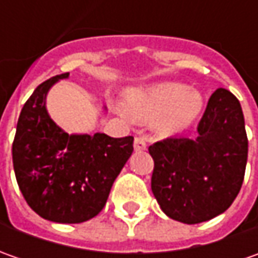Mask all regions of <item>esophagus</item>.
I'll return each instance as SVG.
<instances>
[{
	"label": "esophagus",
	"instance_id": "34e87169",
	"mask_svg": "<svg viewBox=\"0 0 258 258\" xmlns=\"http://www.w3.org/2000/svg\"><path fill=\"white\" fill-rule=\"evenodd\" d=\"M146 149V141L142 136L135 138V151H145Z\"/></svg>",
	"mask_w": 258,
	"mask_h": 258
}]
</instances>
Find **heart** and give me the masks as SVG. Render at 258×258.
Here are the masks:
<instances>
[{
  "instance_id": "b5f03b06",
  "label": "heart",
  "mask_w": 258,
  "mask_h": 258,
  "mask_svg": "<svg viewBox=\"0 0 258 258\" xmlns=\"http://www.w3.org/2000/svg\"><path fill=\"white\" fill-rule=\"evenodd\" d=\"M127 107L119 106L117 112L131 119L155 117L156 126L164 134H178L197 120L204 107V99L195 90L181 83L159 85L134 89L126 94Z\"/></svg>"
}]
</instances>
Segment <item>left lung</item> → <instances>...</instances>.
Returning <instances> with one entry per match:
<instances>
[{"mask_svg": "<svg viewBox=\"0 0 258 258\" xmlns=\"http://www.w3.org/2000/svg\"><path fill=\"white\" fill-rule=\"evenodd\" d=\"M197 138H166L149 146L151 188L161 210L179 223L198 224L223 214L238 195L248 139L238 99L227 89L210 97Z\"/></svg>", "mask_w": 258, "mask_h": 258, "instance_id": "obj_1", "label": "left lung"}]
</instances>
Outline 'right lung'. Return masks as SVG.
<instances>
[{
  "label": "right lung",
  "instance_id": "add662e5",
  "mask_svg": "<svg viewBox=\"0 0 258 258\" xmlns=\"http://www.w3.org/2000/svg\"><path fill=\"white\" fill-rule=\"evenodd\" d=\"M67 77L63 73L45 80L25 102L13 142V164L33 211L48 221L77 224L103 210L116 176L134 152V136L63 132L45 110V94Z\"/></svg>",
  "mask_w": 258,
  "mask_h": 258
}]
</instances>
